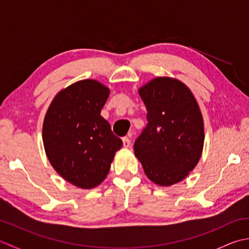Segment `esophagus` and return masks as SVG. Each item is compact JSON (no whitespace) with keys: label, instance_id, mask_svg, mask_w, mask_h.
Returning <instances> with one entry per match:
<instances>
[{"label":"esophagus","instance_id":"34e87169","mask_svg":"<svg viewBox=\"0 0 249 249\" xmlns=\"http://www.w3.org/2000/svg\"><path fill=\"white\" fill-rule=\"evenodd\" d=\"M129 136H131V134H129ZM130 144H131V142H130V139L128 138V137H124V138H123L124 147H129Z\"/></svg>","mask_w":249,"mask_h":249}]
</instances>
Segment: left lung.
<instances>
[{"label":"left lung","instance_id":"obj_1","mask_svg":"<svg viewBox=\"0 0 249 249\" xmlns=\"http://www.w3.org/2000/svg\"><path fill=\"white\" fill-rule=\"evenodd\" d=\"M147 124L136 139L135 155L152 182L170 186L197 165L203 149V119L190 89L158 77L139 89Z\"/></svg>","mask_w":249,"mask_h":249}]
</instances>
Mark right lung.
<instances>
[{
  "instance_id": "right-lung-1",
  "label": "right lung",
  "mask_w": 249,
  "mask_h": 249,
  "mask_svg": "<svg viewBox=\"0 0 249 249\" xmlns=\"http://www.w3.org/2000/svg\"><path fill=\"white\" fill-rule=\"evenodd\" d=\"M109 94L98 81H78L56 95L45 116L47 157L63 178L83 189L104 181L123 145L100 115Z\"/></svg>"
}]
</instances>
